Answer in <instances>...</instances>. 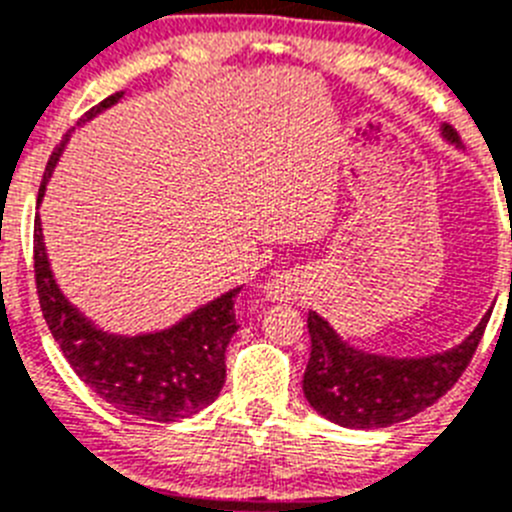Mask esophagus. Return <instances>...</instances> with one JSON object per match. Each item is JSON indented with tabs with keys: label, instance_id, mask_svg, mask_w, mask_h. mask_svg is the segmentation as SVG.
<instances>
[{
	"label": "esophagus",
	"instance_id": "34e87169",
	"mask_svg": "<svg viewBox=\"0 0 512 512\" xmlns=\"http://www.w3.org/2000/svg\"><path fill=\"white\" fill-rule=\"evenodd\" d=\"M301 288V273H296V270H283V273H275L265 283V298L267 301H296Z\"/></svg>",
	"mask_w": 512,
	"mask_h": 512
}]
</instances>
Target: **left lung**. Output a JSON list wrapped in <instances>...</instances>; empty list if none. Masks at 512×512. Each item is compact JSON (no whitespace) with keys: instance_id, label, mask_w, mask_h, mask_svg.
Segmentation results:
<instances>
[{"instance_id":"obj_1","label":"left lung","mask_w":512,"mask_h":512,"mask_svg":"<svg viewBox=\"0 0 512 512\" xmlns=\"http://www.w3.org/2000/svg\"><path fill=\"white\" fill-rule=\"evenodd\" d=\"M459 147L457 132L441 130ZM490 313L449 352L428 357H382L344 342L316 311H308L311 359L303 372V395L313 411L344 428H385L408 421L434 405L462 377L480 344Z\"/></svg>"}]
</instances>
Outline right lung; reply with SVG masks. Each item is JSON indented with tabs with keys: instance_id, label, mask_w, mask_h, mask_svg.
I'll list each match as a JSON object with an SVG mask.
<instances>
[{
	"instance_id": "right-lung-1",
	"label": "right lung",
	"mask_w": 512,
	"mask_h": 512,
	"mask_svg": "<svg viewBox=\"0 0 512 512\" xmlns=\"http://www.w3.org/2000/svg\"><path fill=\"white\" fill-rule=\"evenodd\" d=\"M122 99V91L107 96L84 114L78 124ZM68 135L53 150L45 165L38 204L45 196L53 168L66 147ZM35 285L45 324L61 347L63 357L99 398L117 411L155 423H173L199 413L214 403L224 388L227 365L224 352L239 329L234 319V298L242 288H232L206 306L196 308L170 329L153 334L122 336L101 331L84 313L68 303L50 270L40 216L35 219Z\"/></svg>"
}]
</instances>
